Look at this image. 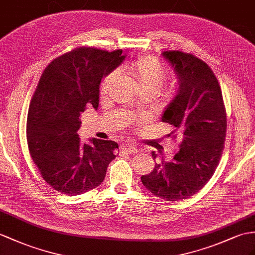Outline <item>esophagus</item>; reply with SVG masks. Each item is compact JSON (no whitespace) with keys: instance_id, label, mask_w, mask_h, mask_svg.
Segmentation results:
<instances>
[{"instance_id":"1","label":"esophagus","mask_w":255,"mask_h":255,"mask_svg":"<svg viewBox=\"0 0 255 255\" xmlns=\"http://www.w3.org/2000/svg\"><path fill=\"white\" fill-rule=\"evenodd\" d=\"M120 149L126 153H128V154H133V153H136L137 152V148H136L134 145L132 144H122L120 146Z\"/></svg>"}]
</instances>
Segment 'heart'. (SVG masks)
Segmentation results:
<instances>
[{"label": "heart", "instance_id": "1", "mask_svg": "<svg viewBox=\"0 0 255 255\" xmlns=\"http://www.w3.org/2000/svg\"><path fill=\"white\" fill-rule=\"evenodd\" d=\"M120 71L128 74L140 93H152L156 95L165 83L167 73L164 65L152 56H141L131 64L120 67ZM117 73L111 72L99 84V93L103 97L109 95L116 82Z\"/></svg>", "mask_w": 255, "mask_h": 255}]
</instances>
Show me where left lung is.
Here are the masks:
<instances>
[{"label": "left lung", "mask_w": 255, "mask_h": 255, "mask_svg": "<svg viewBox=\"0 0 255 255\" xmlns=\"http://www.w3.org/2000/svg\"><path fill=\"white\" fill-rule=\"evenodd\" d=\"M162 56L178 79L177 95L165 108L162 122L171 124L173 138L181 142L173 159L156 163L141 183L161 199L177 201L194 196L213 176L224 149L226 110L219 81L204 61L181 51ZM151 154L156 160L157 153Z\"/></svg>", "instance_id": "1"}]
</instances>
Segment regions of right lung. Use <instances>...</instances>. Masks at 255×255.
Returning a JSON list of instances; mask_svg holds the SVG:
<instances>
[{
	"label": "right lung",
	"mask_w": 255,
	"mask_h": 255,
	"mask_svg": "<svg viewBox=\"0 0 255 255\" xmlns=\"http://www.w3.org/2000/svg\"><path fill=\"white\" fill-rule=\"evenodd\" d=\"M121 54L122 49L78 47L55 58L42 73L28 111L27 141L41 176L60 194L96 188L117 156L116 141L92 138L81 145L77 132L86 105L97 109L101 81L124 60Z\"/></svg>",
	"instance_id": "1"
}]
</instances>
